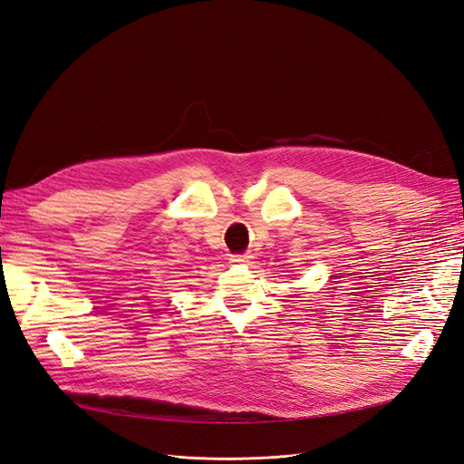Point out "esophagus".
<instances>
[{
	"label": "esophagus",
	"mask_w": 464,
	"mask_h": 464,
	"mask_svg": "<svg viewBox=\"0 0 464 464\" xmlns=\"http://www.w3.org/2000/svg\"><path fill=\"white\" fill-rule=\"evenodd\" d=\"M232 263H249V255H232Z\"/></svg>",
	"instance_id": "obj_1"
}]
</instances>
